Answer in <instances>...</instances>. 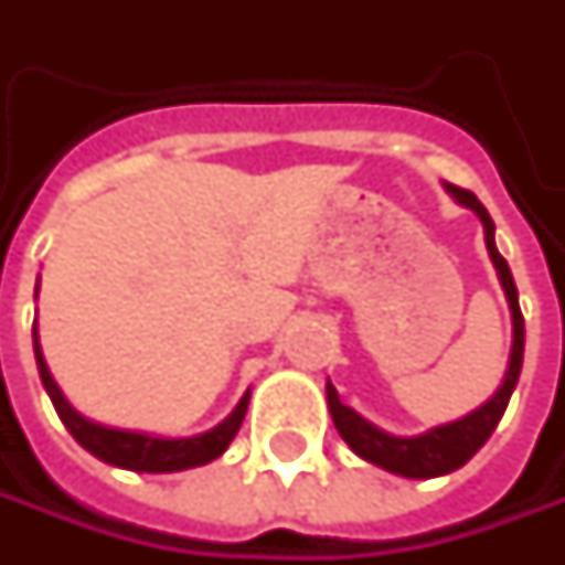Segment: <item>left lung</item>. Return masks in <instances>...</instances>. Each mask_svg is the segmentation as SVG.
<instances>
[{"label": "left lung", "mask_w": 565, "mask_h": 565, "mask_svg": "<svg viewBox=\"0 0 565 565\" xmlns=\"http://www.w3.org/2000/svg\"><path fill=\"white\" fill-rule=\"evenodd\" d=\"M449 194L459 201V204L471 206L481 223H484V242H488L490 260L500 273V282L507 289V298H510L512 308V355H510V371H507V380L503 386L490 396L481 408H475L471 415L459 418V422L444 424V427H434L422 437H393V434H383L380 427H374L371 422H364L359 412H352L349 405H342L333 390V383H327V402H330V415H333V424H337L339 437L345 444L352 446L359 452L361 459L374 462V466L386 468L393 475H402V478H437V475H449L456 468H462L488 444V437L493 434V427L500 424L507 405H510L512 390L519 383V371H522V352H525V320H522V311H519V292H515V282H512L510 264L503 260V254L493 245V220L484 210V204L466 191V188L446 185Z\"/></svg>", "instance_id": "obj_1"}]
</instances>
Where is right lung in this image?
Masks as SVG:
<instances>
[{
	"label": "right lung",
	"instance_id": "add662e5",
	"mask_svg": "<svg viewBox=\"0 0 565 565\" xmlns=\"http://www.w3.org/2000/svg\"><path fill=\"white\" fill-rule=\"evenodd\" d=\"M33 352H36L40 380H43V386H46V393H50V399H53L62 424L68 427V434H72L87 452H94L97 459L109 462V466L131 468V471H153V475H157V471H182V468L206 466V462H213L216 456L226 452V446L232 444V437L238 434V427L245 422V412H248V393H245L226 422L216 424V427L206 430V434L182 437V440H163V437H150V434L103 427V424L81 418L75 408L65 402V396L58 393L53 374H50V367H46V361H43V352H40L36 330H33Z\"/></svg>",
	"mask_w": 565,
	"mask_h": 565
}]
</instances>
